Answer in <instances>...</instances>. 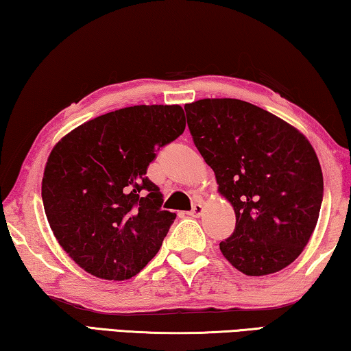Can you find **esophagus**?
<instances>
[{
  "mask_svg": "<svg viewBox=\"0 0 351 351\" xmlns=\"http://www.w3.org/2000/svg\"><path fill=\"white\" fill-rule=\"evenodd\" d=\"M204 212V206L201 204V203H197V204H193V207H192V210L189 212V215H192V217H199L201 213Z\"/></svg>",
  "mask_w": 351,
  "mask_h": 351,
  "instance_id": "esophagus-1",
  "label": "esophagus"
}]
</instances>
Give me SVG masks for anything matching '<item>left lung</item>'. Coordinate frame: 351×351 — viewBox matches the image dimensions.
<instances>
[{"instance_id":"1","label":"left lung","mask_w":351,"mask_h":351,"mask_svg":"<svg viewBox=\"0 0 351 351\" xmlns=\"http://www.w3.org/2000/svg\"><path fill=\"white\" fill-rule=\"evenodd\" d=\"M184 110L195 147L235 212L234 234L219 251L246 276L287 268L310 241L322 204V169L310 141L245 100L201 99Z\"/></svg>"}]
</instances>
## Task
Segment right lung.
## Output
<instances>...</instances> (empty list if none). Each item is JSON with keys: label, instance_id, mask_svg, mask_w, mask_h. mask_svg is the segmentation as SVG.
<instances>
[{"label": "right lung", "instance_id": "right-lung-1", "mask_svg": "<svg viewBox=\"0 0 351 351\" xmlns=\"http://www.w3.org/2000/svg\"><path fill=\"white\" fill-rule=\"evenodd\" d=\"M186 128L180 105H134L82 123L49 153L41 181L58 245L82 269L125 280L158 254L176 213L145 176Z\"/></svg>", "mask_w": 351, "mask_h": 351}]
</instances>
